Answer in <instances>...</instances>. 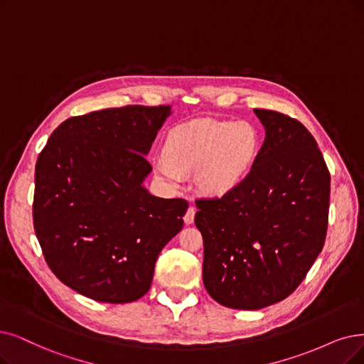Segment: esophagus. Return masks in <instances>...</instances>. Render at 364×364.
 Instances as JSON below:
<instances>
[{
    "instance_id": "1",
    "label": "esophagus",
    "mask_w": 364,
    "mask_h": 364,
    "mask_svg": "<svg viewBox=\"0 0 364 364\" xmlns=\"http://www.w3.org/2000/svg\"><path fill=\"white\" fill-rule=\"evenodd\" d=\"M194 216H196V208L190 206V208H188L185 216H183L185 224H193L194 223Z\"/></svg>"
}]
</instances>
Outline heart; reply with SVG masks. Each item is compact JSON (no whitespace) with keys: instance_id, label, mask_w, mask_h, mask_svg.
<instances>
[{"instance_id":"1","label":"heart","mask_w":364,"mask_h":364,"mask_svg":"<svg viewBox=\"0 0 364 364\" xmlns=\"http://www.w3.org/2000/svg\"><path fill=\"white\" fill-rule=\"evenodd\" d=\"M259 149V136L248 122L198 119L173 128L156 158L155 173L170 185L182 174L196 173L203 193L223 196L251 170Z\"/></svg>"}]
</instances>
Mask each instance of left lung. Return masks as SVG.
<instances>
[{"label": "left lung", "mask_w": 364, "mask_h": 364, "mask_svg": "<svg viewBox=\"0 0 364 364\" xmlns=\"http://www.w3.org/2000/svg\"><path fill=\"white\" fill-rule=\"evenodd\" d=\"M266 128L255 161L223 197L197 198L203 284L231 309L255 311L287 299L321 252L330 173L308 128L288 114L254 109Z\"/></svg>", "instance_id": "left-lung-1"}]
</instances>
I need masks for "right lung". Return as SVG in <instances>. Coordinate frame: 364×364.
<instances>
[{
	"mask_svg": "<svg viewBox=\"0 0 364 364\" xmlns=\"http://www.w3.org/2000/svg\"><path fill=\"white\" fill-rule=\"evenodd\" d=\"M170 106H125L73 116L36 164L34 230L50 270L79 294L129 303L149 291L155 261L181 231L188 201L141 183Z\"/></svg>",
	"mask_w": 364,
	"mask_h": 364,
	"instance_id": "right-lung-1",
	"label": "right lung"
}]
</instances>
